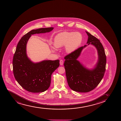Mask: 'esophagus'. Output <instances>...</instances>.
Masks as SVG:
<instances>
[{"label":"esophagus","mask_w":121,"mask_h":121,"mask_svg":"<svg viewBox=\"0 0 121 121\" xmlns=\"http://www.w3.org/2000/svg\"><path fill=\"white\" fill-rule=\"evenodd\" d=\"M63 60H60V65H63Z\"/></svg>","instance_id":"34e87169"}]
</instances>
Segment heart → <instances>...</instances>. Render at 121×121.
I'll use <instances>...</instances> for the list:
<instances>
[{
  "label": "heart",
  "mask_w": 121,
  "mask_h": 121,
  "mask_svg": "<svg viewBox=\"0 0 121 121\" xmlns=\"http://www.w3.org/2000/svg\"><path fill=\"white\" fill-rule=\"evenodd\" d=\"M82 39V35L79 32L65 31L56 36L54 44L57 48L65 46L66 52L70 53L76 50L81 44Z\"/></svg>",
  "instance_id": "1"
}]
</instances>
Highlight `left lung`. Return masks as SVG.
<instances>
[{
    "label": "left lung",
    "mask_w": 121,
    "mask_h": 121,
    "mask_svg": "<svg viewBox=\"0 0 121 121\" xmlns=\"http://www.w3.org/2000/svg\"><path fill=\"white\" fill-rule=\"evenodd\" d=\"M88 38L87 43L92 44L97 48L99 60L96 67L92 70L84 67L77 60L83 48L81 47L64 57V66L68 85L71 90L80 92H90L98 86L104 75L106 70V56L100 41L86 31Z\"/></svg>",
    "instance_id": "left-lung-1"
}]
</instances>
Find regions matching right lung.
Segmentation results:
<instances>
[{"mask_svg":"<svg viewBox=\"0 0 121 121\" xmlns=\"http://www.w3.org/2000/svg\"><path fill=\"white\" fill-rule=\"evenodd\" d=\"M53 27L33 29L22 37L17 45L13 58L14 78L20 86L28 92H43L50 86L52 73L59 66V60H43L34 63L26 54V44L31 35L50 32Z\"/></svg>","mask_w":121,"mask_h":121,"instance_id":"obj_1","label":"right lung"}]
</instances>
